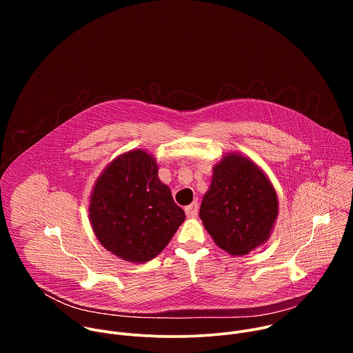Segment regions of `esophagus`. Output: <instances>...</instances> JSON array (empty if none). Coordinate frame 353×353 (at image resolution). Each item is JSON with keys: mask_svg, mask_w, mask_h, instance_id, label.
Instances as JSON below:
<instances>
[{"mask_svg": "<svg viewBox=\"0 0 353 353\" xmlns=\"http://www.w3.org/2000/svg\"><path fill=\"white\" fill-rule=\"evenodd\" d=\"M184 211H185V215L188 218H195L198 215V203H192L191 205L185 207Z\"/></svg>", "mask_w": 353, "mask_h": 353, "instance_id": "1", "label": "esophagus"}]
</instances>
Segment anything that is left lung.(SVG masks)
I'll return each instance as SVG.
<instances>
[{
	"mask_svg": "<svg viewBox=\"0 0 353 353\" xmlns=\"http://www.w3.org/2000/svg\"><path fill=\"white\" fill-rule=\"evenodd\" d=\"M276 216V192L256 163L232 154L214 168L199 218L221 248L232 256L250 253L270 237Z\"/></svg>",
	"mask_w": 353,
	"mask_h": 353,
	"instance_id": "obj_1",
	"label": "left lung"
}]
</instances>
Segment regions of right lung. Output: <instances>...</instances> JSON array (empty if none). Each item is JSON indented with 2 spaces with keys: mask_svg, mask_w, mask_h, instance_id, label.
I'll return each instance as SVG.
<instances>
[{
  "mask_svg": "<svg viewBox=\"0 0 353 353\" xmlns=\"http://www.w3.org/2000/svg\"><path fill=\"white\" fill-rule=\"evenodd\" d=\"M89 219L106 250L130 263H146L168 245L185 214L161 183L155 159L131 150L97 179Z\"/></svg>",
  "mask_w": 353,
  "mask_h": 353,
  "instance_id": "1",
  "label": "right lung"
}]
</instances>
